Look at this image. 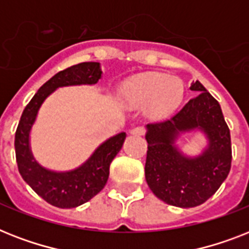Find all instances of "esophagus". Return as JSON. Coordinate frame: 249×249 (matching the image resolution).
I'll use <instances>...</instances> for the list:
<instances>
[{
  "label": "esophagus",
  "instance_id": "obj_1",
  "mask_svg": "<svg viewBox=\"0 0 249 249\" xmlns=\"http://www.w3.org/2000/svg\"><path fill=\"white\" fill-rule=\"evenodd\" d=\"M131 134L137 135V136H141V135L145 134V128L142 126H136L131 130Z\"/></svg>",
  "mask_w": 249,
  "mask_h": 249
}]
</instances>
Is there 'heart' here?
I'll return each instance as SVG.
<instances>
[{"instance_id":"heart-1","label":"heart","mask_w":249,"mask_h":249,"mask_svg":"<svg viewBox=\"0 0 249 249\" xmlns=\"http://www.w3.org/2000/svg\"><path fill=\"white\" fill-rule=\"evenodd\" d=\"M184 85L178 78L166 74L139 75L123 86L121 99L128 108L146 107L154 118H162L182 100Z\"/></svg>"}]
</instances>
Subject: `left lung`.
Here are the masks:
<instances>
[{
    "label": "left lung",
    "mask_w": 249,
    "mask_h": 249,
    "mask_svg": "<svg viewBox=\"0 0 249 249\" xmlns=\"http://www.w3.org/2000/svg\"><path fill=\"white\" fill-rule=\"evenodd\" d=\"M190 90L200 91L176 114L148 124L145 178L159 199L171 206L196 207L217 192L231 167L230 130L218 101L196 81ZM199 128L209 137L202 156L186 159L173 145L182 130Z\"/></svg>",
    "instance_id": "obj_1"
}]
</instances>
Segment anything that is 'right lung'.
I'll return each instance as SVG.
<instances>
[{
	"label": "right lung",
	"mask_w": 249,
	"mask_h": 249,
	"mask_svg": "<svg viewBox=\"0 0 249 249\" xmlns=\"http://www.w3.org/2000/svg\"><path fill=\"white\" fill-rule=\"evenodd\" d=\"M101 77L99 63H81L59 71L39 87L28 103L15 132L18 170L24 181L47 203L59 208H73L86 203L100 193L109 178V167L118 154L126 134L115 135L101 144L83 166L71 172H53L36 162L29 149V131L39 107L57 87L93 85Z\"/></svg>",
	"instance_id": "add662e5"
}]
</instances>
